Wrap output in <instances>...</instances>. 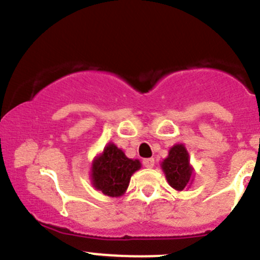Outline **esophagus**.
I'll use <instances>...</instances> for the list:
<instances>
[{
	"mask_svg": "<svg viewBox=\"0 0 260 260\" xmlns=\"http://www.w3.org/2000/svg\"><path fill=\"white\" fill-rule=\"evenodd\" d=\"M154 163H155V161H154V158H146L143 160L144 167H146V168H153Z\"/></svg>",
	"mask_w": 260,
	"mask_h": 260,
	"instance_id": "34e87169",
	"label": "esophagus"
}]
</instances>
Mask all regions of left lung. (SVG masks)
<instances>
[{"label": "left lung", "instance_id": "left-lung-1", "mask_svg": "<svg viewBox=\"0 0 260 260\" xmlns=\"http://www.w3.org/2000/svg\"><path fill=\"white\" fill-rule=\"evenodd\" d=\"M167 181L177 191H182L188 186L192 176V168L189 166L188 153L182 144L174 145L169 150V155L161 163Z\"/></svg>", "mask_w": 260, "mask_h": 260}]
</instances>
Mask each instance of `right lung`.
<instances>
[{
  "label": "right lung",
  "mask_w": 260,
  "mask_h": 260,
  "mask_svg": "<svg viewBox=\"0 0 260 260\" xmlns=\"http://www.w3.org/2000/svg\"><path fill=\"white\" fill-rule=\"evenodd\" d=\"M140 167V161L126 158L124 151L114 144H109L93 161L92 182L97 189L107 196H121L129 186L133 173Z\"/></svg>",
  "instance_id": "1"
}]
</instances>
